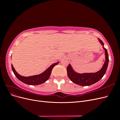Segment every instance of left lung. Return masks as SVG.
<instances>
[{"mask_svg": "<svg viewBox=\"0 0 120 120\" xmlns=\"http://www.w3.org/2000/svg\"><path fill=\"white\" fill-rule=\"evenodd\" d=\"M99 39L101 45H103V48L105 51V56H106V61L102 68L99 71L95 73L81 74L75 72L73 70L70 64H69L67 68L68 77L72 82L76 84L82 86H89L92 85L100 81L106 73L109 63V56L107 49H105L104 46V43L101 39L99 38Z\"/></svg>", "mask_w": 120, "mask_h": 120, "instance_id": "obj_1", "label": "left lung"}]
</instances>
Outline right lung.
<instances>
[{"label": "right lung", "instance_id": "right-lung-1", "mask_svg": "<svg viewBox=\"0 0 120 120\" xmlns=\"http://www.w3.org/2000/svg\"><path fill=\"white\" fill-rule=\"evenodd\" d=\"M59 63V62H57L52 64L47 70H46L41 74L30 76V77H23V76L20 75L18 74L13 68L12 64H11V68L14 74L21 82L29 85H38L41 84V83L45 82L48 80L50 75H51V72L53 68Z\"/></svg>", "mask_w": 120, "mask_h": 120}]
</instances>
